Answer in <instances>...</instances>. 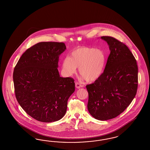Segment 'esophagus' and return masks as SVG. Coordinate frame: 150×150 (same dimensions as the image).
Returning <instances> with one entry per match:
<instances>
[{
	"instance_id": "34e87169",
	"label": "esophagus",
	"mask_w": 150,
	"mask_h": 150,
	"mask_svg": "<svg viewBox=\"0 0 150 150\" xmlns=\"http://www.w3.org/2000/svg\"><path fill=\"white\" fill-rule=\"evenodd\" d=\"M75 87H76L77 88H81V87H82L83 86L81 84H80V83L76 82L75 83Z\"/></svg>"
}]
</instances>
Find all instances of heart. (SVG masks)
<instances>
[{
	"instance_id": "heart-1",
	"label": "heart",
	"mask_w": 150,
	"mask_h": 150,
	"mask_svg": "<svg viewBox=\"0 0 150 150\" xmlns=\"http://www.w3.org/2000/svg\"><path fill=\"white\" fill-rule=\"evenodd\" d=\"M107 57L100 49L82 47L74 50L70 57L64 60L63 70L68 75H71L79 68V73L87 81H93L102 75L105 70Z\"/></svg>"
}]
</instances>
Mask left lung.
<instances>
[{
	"instance_id": "obj_1",
	"label": "left lung",
	"mask_w": 150,
	"mask_h": 150,
	"mask_svg": "<svg viewBox=\"0 0 150 150\" xmlns=\"http://www.w3.org/2000/svg\"><path fill=\"white\" fill-rule=\"evenodd\" d=\"M110 51L104 72L93 83L86 85L87 108L100 120L117 117L131 103L138 86V68L127 45L115 38L102 36Z\"/></svg>"
}]
</instances>
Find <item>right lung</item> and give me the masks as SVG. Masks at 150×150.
Masks as SVG:
<instances>
[{
    "mask_svg": "<svg viewBox=\"0 0 150 150\" xmlns=\"http://www.w3.org/2000/svg\"><path fill=\"white\" fill-rule=\"evenodd\" d=\"M65 50L63 42L38 43L23 53L14 68L17 100L26 113L41 122L63 118L75 91L74 80L60 77L58 70L59 55Z\"/></svg>",
    "mask_w": 150,
    "mask_h": 150,
    "instance_id": "right-lung-1",
    "label": "right lung"
}]
</instances>
